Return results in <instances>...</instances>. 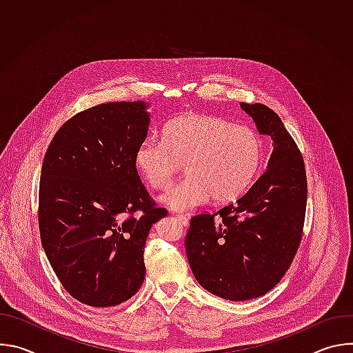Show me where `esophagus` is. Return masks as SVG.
Listing matches in <instances>:
<instances>
[{"instance_id":"obj_1","label":"esophagus","mask_w":353,"mask_h":353,"mask_svg":"<svg viewBox=\"0 0 353 353\" xmlns=\"http://www.w3.org/2000/svg\"><path fill=\"white\" fill-rule=\"evenodd\" d=\"M176 218L179 219V222H180L183 226H188L190 219H188L185 215H176Z\"/></svg>"}]
</instances>
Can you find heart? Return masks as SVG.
I'll return each mask as SVG.
<instances>
[{
  "mask_svg": "<svg viewBox=\"0 0 353 353\" xmlns=\"http://www.w3.org/2000/svg\"><path fill=\"white\" fill-rule=\"evenodd\" d=\"M264 162L261 135L248 125L204 114L169 121L162 141L148 137L134 154V165L155 190H166L184 165L187 177L169 190L162 203L184 212L207 204H226L253 184Z\"/></svg>",
  "mask_w": 353,
  "mask_h": 353,
  "instance_id": "heart-1",
  "label": "heart"
}]
</instances>
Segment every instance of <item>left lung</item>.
Returning a JSON list of instances; mask_svg holds the SVG:
<instances>
[{
    "label": "left lung",
    "instance_id": "1",
    "mask_svg": "<svg viewBox=\"0 0 353 353\" xmlns=\"http://www.w3.org/2000/svg\"><path fill=\"white\" fill-rule=\"evenodd\" d=\"M240 108L272 139L267 170L234 204L192 216L185 236L196 282L233 301L263 296L282 279L300 244L307 201L305 162L279 116L261 103Z\"/></svg>",
    "mask_w": 353,
    "mask_h": 353
}]
</instances>
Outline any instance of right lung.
I'll return each instance as SVG.
<instances>
[{
    "mask_svg": "<svg viewBox=\"0 0 353 353\" xmlns=\"http://www.w3.org/2000/svg\"><path fill=\"white\" fill-rule=\"evenodd\" d=\"M148 109L138 100L81 112L57 131L43 161L44 253L65 290L92 307L117 306L138 292L146 237L168 215L150 201L134 165L150 124Z\"/></svg>",
    "mask_w": 353,
    "mask_h": 353,
    "instance_id": "add662e5",
    "label": "right lung"
}]
</instances>
